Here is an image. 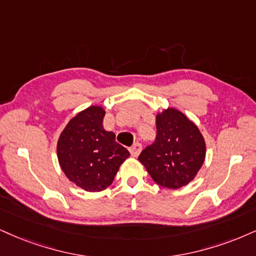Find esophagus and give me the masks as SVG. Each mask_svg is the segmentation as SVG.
<instances>
[{"label":"esophagus","instance_id":"obj_1","mask_svg":"<svg viewBox=\"0 0 256 256\" xmlns=\"http://www.w3.org/2000/svg\"><path fill=\"white\" fill-rule=\"evenodd\" d=\"M141 150H142V144H138V142H135L133 146L129 148V152L133 156H138V154L141 153Z\"/></svg>","mask_w":256,"mask_h":256}]
</instances>
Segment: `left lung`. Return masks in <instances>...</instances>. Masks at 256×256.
Instances as JSON below:
<instances>
[{"label":"left lung","mask_w":256,"mask_h":256,"mask_svg":"<svg viewBox=\"0 0 256 256\" xmlns=\"http://www.w3.org/2000/svg\"><path fill=\"white\" fill-rule=\"evenodd\" d=\"M156 141L144 148L138 162L158 185L180 188L194 179L205 159V141L191 120L174 108L156 114Z\"/></svg>","instance_id":"8db88e82"}]
</instances>
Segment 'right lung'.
Wrapping results in <instances>:
<instances>
[{"mask_svg":"<svg viewBox=\"0 0 256 256\" xmlns=\"http://www.w3.org/2000/svg\"><path fill=\"white\" fill-rule=\"evenodd\" d=\"M106 110L91 106L68 121L56 144V156L68 180L85 191L106 190L121 164L130 156L103 128Z\"/></svg>","mask_w":256,"mask_h":256,"instance_id":"add662e5","label":"right lung"}]
</instances>
